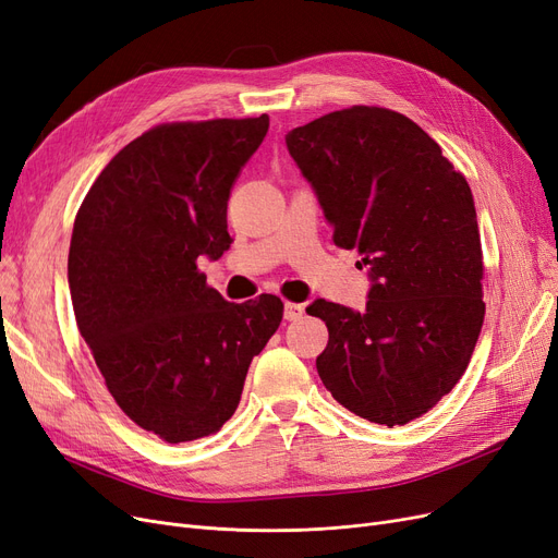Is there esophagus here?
Returning a JSON list of instances; mask_svg holds the SVG:
<instances>
[{
    "label": "esophagus",
    "instance_id": "34e87169",
    "mask_svg": "<svg viewBox=\"0 0 558 558\" xmlns=\"http://www.w3.org/2000/svg\"><path fill=\"white\" fill-rule=\"evenodd\" d=\"M303 317V305L301 303H284V319L296 322Z\"/></svg>",
    "mask_w": 558,
    "mask_h": 558
}]
</instances>
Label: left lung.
<instances>
[{"instance_id":"left-lung-1","label":"left lung","mask_w":558,"mask_h":558,"mask_svg":"<svg viewBox=\"0 0 558 558\" xmlns=\"http://www.w3.org/2000/svg\"><path fill=\"white\" fill-rule=\"evenodd\" d=\"M333 227L363 255L365 311L317 299L326 322L317 373L356 416L404 425L450 393L476 347L483 255L466 179L400 112L354 106L284 135Z\"/></svg>"}]
</instances>
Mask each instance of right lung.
Listing matches in <instances>:
<instances>
[{"mask_svg":"<svg viewBox=\"0 0 558 558\" xmlns=\"http://www.w3.org/2000/svg\"><path fill=\"white\" fill-rule=\"evenodd\" d=\"M268 117L162 123L126 144L75 216L69 287L123 414L170 444L216 435L282 301L230 303L197 271L232 243L227 199Z\"/></svg>","mask_w":558,"mask_h":558,"instance_id":"1","label":"right lung"}]
</instances>
